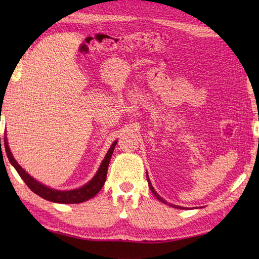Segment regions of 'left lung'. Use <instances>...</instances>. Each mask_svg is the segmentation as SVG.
Wrapping results in <instances>:
<instances>
[{"mask_svg":"<svg viewBox=\"0 0 259 259\" xmlns=\"http://www.w3.org/2000/svg\"><path fill=\"white\" fill-rule=\"evenodd\" d=\"M147 181H148V185H149V188H150L151 192H152L153 195H155V197H157V199H158V200H160V201H161V202H163V203H167V201L164 200V199H162V198L157 194V191H156L155 189H153V187H152V185H151V181H150L149 177H148V175H147ZM169 206H171V207H174V208H177V209H184V207L176 206V205H172V203H169Z\"/></svg>","mask_w":259,"mask_h":259,"instance_id":"obj_1","label":"left lung"}]
</instances>
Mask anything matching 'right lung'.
<instances>
[{
	"label": "right lung",
	"mask_w": 259,
	"mask_h": 259,
	"mask_svg": "<svg viewBox=\"0 0 259 259\" xmlns=\"http://www.w3.org/2000/svg\"><path fill=\"white\" fill-rule=\"evenodd\" d=\"M0 144H1V139H0ZM115 145H117V140H115L113 144L111 145V147L109 148L106 157H104L103 161L101 162L100 168H99L96 176L89 181V183L85 184L84 186L80 187V188H78V189L63 190L62 191V190L52 189V188H50V187L42 185L41 183H38V181L35 180L34 178H32L31 176L27 174L18 162H16L13 155L11 153L7 137H4L5 152H7V156L9 158V160H10L11 163H12V166L15 168L16 171H18V174L20 175V177L23 179V181L26 184V186L29 187V188L33 192H34V194L42 197L43 199L49 200V201H53V202H58V203H79V202H83V201L91 199L92 197H95L98 194V192L101 190V188L104 185V181H106V179H107L109 162H110V159H111V156L113 153Z\"/></svg>",
	"instance_id": "1"
}]
</instances>
